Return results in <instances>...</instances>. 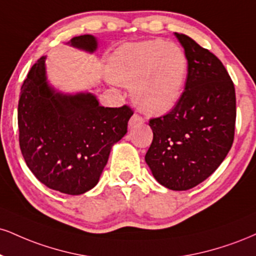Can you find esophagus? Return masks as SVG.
<instances>
[{
	"label": "esophagus",
	"mask_w": 256,
	"mask_h": 256,
	"mask_svg": "<svg viewBox=\"0 0 256 256\" xmlns=\"http://www.w3.org/2000/svg\"><path fill=\"white\" fill-rule=\"evenodd\" d=\"M143 120L144 119L142 118L140 114L134 113V114L131 116V119H130V122H128V124H130V126H134V125H136V124H140V122H143Z\"/></svg>",
	"instance_id": "esophagus-1"
}]
</instances>
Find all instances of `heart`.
Masks as SVG:
<instances>
[{"label":"heart","mask_w":256,"mask_h":256,"mask_svg":"<svg viewBox=\"0 0 256 256\" xmlns=\"http://www.w3.org/2000/svg\"><path fill=\"white\" fill-rule=\"evenodd\" d=\"M188 60L181 46L163 39L122 46L110 58V78L131 86L138 108L160 116L176 106L184 93Z\"/></svg>","instance_id":"1"}]
</instances>
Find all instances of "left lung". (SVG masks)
Returning a JSON list of instances; mask_svg holds the SVG:
<instances>
[{"instance_id": "8db88e82", "label": "left lung", "mask_w": 256, "mask_h": 256, "mask_svg": "<svg viewBox=\"0 0 256 256\" xmlns=\"http://www.w3.org/2000/svg\"><path fill=\"white\" fill-rule=\"evenodd\" d=\"M188 60L184 90L167 114L152 118L154 138L146 162L154 178L173 190L206 180L232 146L235 87L223 63L188 36L175 33Z\"/></svg>"}]
</instances>
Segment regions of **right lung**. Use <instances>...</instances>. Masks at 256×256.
Masks as SVG:
<instances>
[{
    "instance_id": "right-lung-1",
    "label": "right lung",
    "mask_w": 256,
    "mask_h": 256,
    "mask_svg": "<svg viewBox=\"0 0 256 256\" xmlns=\"http://www.w3.org/2000/svg\"><path fill=\"white\" fill-rule=\"evenodd\" d=\"M68 44L94 52L96 39ZM130 106L104 107L95 95L60 94L46 81L45 57L30 68L18 106L19 143L27 167L48 188L78 196L98 182L112 146L128 132Z\"/></svg>"
}]
</instances>
